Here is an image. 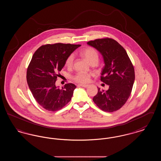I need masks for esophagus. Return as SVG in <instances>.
Segmentation results:
<instances>
[{
  "label": "esophagus",
  "instance_id": "obj_1",
  "mask_svg": "<svg viewBox=\"0 0 161 161\" xmlns=\"http://www.w3.org/2000/svg\"><path fill=\"white\" fill-rule=\"evenodd\" d=\"M89 85V84H79L78 86H81V87H87Z\"/></svg>",
  "mask_w": 161,
  "mask_h": 161
}]
</instances>
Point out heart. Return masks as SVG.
I'll return each instance as SVG.
<instances>
[{
    "label": "heart",
    "instance_id": "1",
    "mask_svg": "<svg viewBox=\"0 0 161 161\" xmlns=\"http://www.w3.org/2000/svg\"><path fill=\"white\" fill-rule=\"evenodd\" d=\"M81 56L90 64L92 63H98L99 60V55L96 49L91 47L85 48L81 53ZM74 60V56L73 54L70 55L66 58L65 64L68 68H71L73 65ZM91 76V74L86 72H78L74 76L73 79L75 81L79 83H87Z\"/></svg>",
    "mask_w": 161,
    "mask_h": 161
}]
</instances>
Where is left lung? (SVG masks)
I'll return each mask as SVG.
<instances>
[{
	"label": "left lung",
	"mask_w": 161,
	"mask_h": 161,
	"mask_svg": "<svg viewBox=\"0 0 161 161\" xmlns=\"http://www.w3.org/2000/svg\"><path fill=\"white\" fill-rule=\"evenodd\" d=\"M87 43L102 55L105 65L101 81L109 87L105 92L98 88L93 101L104 112L116 111L130 97L135 81L133 66L124 48L112 38L96 39Z\"/></svg>",
	"instance_id": "left-lung-1"
}]
</instances>
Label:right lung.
I'll return each mask as SVG.
<instances>
[{"label": "right lung", "instance_id": "1", "mask_svg": "<svg viewBox=\"0 0 161 161\" xmlns=\"http://www.w3.org/2000/svg\"><path fill=\"white\" fill-rule=\"evenodd\" d=\"M80 46L60 43L46 45L33 55L27 69V83L35 100L47 110H60L71 100L76 86L69 83L59 89L55 81L66 58Z\"/></svg>", "mask_w": 161, "mask_h": 161}]
</instances>
